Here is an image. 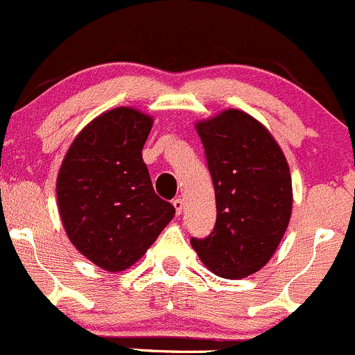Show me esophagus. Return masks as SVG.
<instances>
[{"mask_svg":"<svg viewBox=\"0 0 355 355\" xmlns=\"http://www.w3.org/2000/svg\"><path fill=\"white\" fill-rule=\"evenodd\" d=\"M173 205H174V209H176V214L179 216V214L182 212V207H184V202H182V198H174L173 200Z\"/></svg>","mask_w":355,"mask_h":355,"instance_id":"esophagus-1","label":"esophagus"}]
</instances>
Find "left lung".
<instances>
[{"label": "left lung", "mask_w": 355, "mask_h": 355, "mask_svg": "<svg viewBox=\"0 0 355 355\" xmlns=\"http://www.w3.org/2000/svg\"><path fill=\"white\" fill-rule=\"evenodd\" d=\"M216 191L217 219L203 240L191 238L214 275L240 279L264 268L292 217V174L264 124L238 108L195 122Z\"/></svg>", "instance_id": "1"}]
</instances>
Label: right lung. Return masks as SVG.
I'll return each instance as SVG.
<instances>
[{"label": "right lung", "instance_id": "1", "mask_svg": "<svg viewBox=\"0 0 355 355\" xmlns=\"http://www.w3.org/2000/svg\"><path fill=\"white\" fill-rule=\"evenodd\" d=\"M153 117L115 107L73 138L57 178L58 212L70 243L107 272L131 268L176 214L153 191L141 150Z\"/></svg>", "mask_w": 355, "mask_h": 355}]
</instances>
